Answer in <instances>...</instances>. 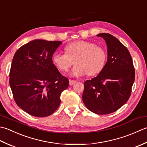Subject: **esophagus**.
<instances>
[{
    "label": "esophagus",
    "instance_id": "obj_1",
    "mask_svg": "<svg viewBox=\"0 0 147 147\" xmlns=\"http://www.w3.org/2000/svg\"><path fill=\"white\" fill-rule=\"evenodd\" d=\"M76 82H77L76 80H71V79H70V80H69V84H70V86H72L73 84H75V83H76Z\"/></svg>",
    "mask_w": 147,
    "mask_h": 147
}]
</instances>
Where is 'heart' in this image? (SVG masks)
Returning a JSON list of instances; mask_svg holds the SVG:
<instances>
[{"instance_id": "heart-1", "label": "heart", "mask_w": 147, "mask_h": 147, "mask_svg": "<svg viewBox=\"0 0 147 147\" xmlns=\"http://www.w3.org/2000/svg\"><path fill=\"white\" fill-rule=\"evenodd\" d=\"M65 51V53L54 54L53 63L59 70L67 71L74 61L76 65L70 71L71 76L74 77L98 74L103 70L107 59L105 49L91 42L77 41L68 44Z\"/></svg>"}]
</instances>
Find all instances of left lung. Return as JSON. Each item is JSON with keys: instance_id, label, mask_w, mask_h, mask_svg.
I'll return each instance as SVG.
<instances>
[{"instance_id": "left-lung-1", "label": "left lung", "mask_w": 147, "mask_h": 147, "mask_svg": "<svg viewBox=\"0 0 147 147\" xmlns=\"http://www.w3.org/2000/svg\"><path fill=\"white\" fill-rule=\"evenodd\" d=\"M105 40L107 61L98 76L84 84L82 100L96 114H109L117 111L130 97L135 71L128 49L110 34L97 35Z\"/></svg>"}]
</instances>
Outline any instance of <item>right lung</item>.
I'll use <instances>...</instances> for the list:
<instances>
[{"mask_svg":"<svg viewBox=\"0 0 147 147\" xmlns=\"http://www.w3.org/2000/svg\"><path fill=\"white\" fill-rule=\"evenodd\" d=\"M61 41L33 40L14 54L9 84L14 101L32 116L51 115L61 103V92L69 81L53 64L52 57Z\"/></svg>","mask_w":147,"mask_h":147,"instance_id":"1","label":"right lung"}]
</instances>
